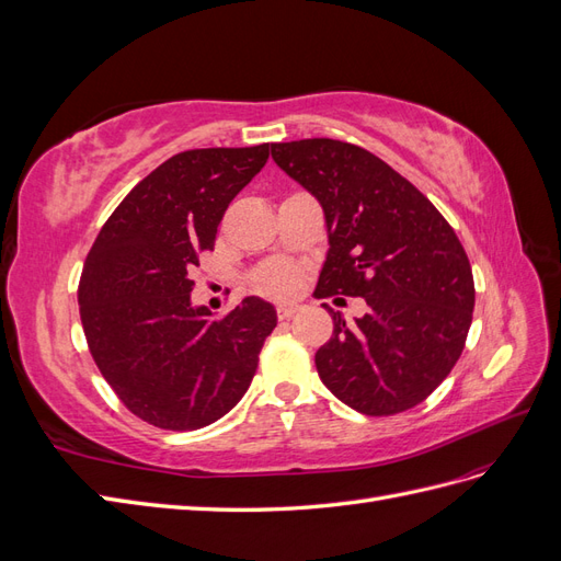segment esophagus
<instances>
[{
    "instance_id": "obj_1",
    "label": "esophagus",
    "mask_w": 561,
    "mask_h": 561,
    "mask_svg": "<svg viewBox=\"0 0 561 561\" xmlns=\"http://www.w3.org/2000/svg\"><path fill=\"white\" fill-rule=\"evenodd\" d=\"M297 311H299L297 304H280V307H278V318L280 320H290Z\"/></svg>"
}]
</instances>
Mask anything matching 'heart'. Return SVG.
Instances as JSON below:
<instances>
[{
  "label": "heart",
  "instance_id": "heart-1",
  "mask_svg": "<svg viewBox=\"0 0 561 561\" xmlns=\"http://www.w3.org/2000/svg\"><path fill=\"white\" fill-rule=\"evenodd\" d=\"M252 287L271 299L295 297L301 287V271L290 262H268L252 276Z\"/></svg>",
  "mask_w": 561,
  "mask_h": 561
}]
</instances>
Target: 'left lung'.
<instances>
[{"label": "left lung", "instance_id": "1", "mask_svg": "<svg viewBox=\"0 0 561 561\" xmlns=\"http://www.w3.org/2000/svg\"><path fill=\"white\" fill-rule=\"evenodd\" d=\"M271 157L325 213L316 297H363L316 353L318 377L351 410L390 416L447 379L472 322L468 254L416 186L371 151L330 138L271 145Z\"/></svg>", "mask_w": 561, "mask_h": 561}]
</instances>
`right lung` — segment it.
Masks as SVG:
<instances>
[{"label": "right lung", "instance_id": "obj_1", "mask_svg": "<svg viewBox=\"0 0 561 561\" xmlns=\"http://www.w3.org/2000/svg\"><path fill=\"white\" fill-rule=\"evenodd\" d=\"M266 159L268 142L180 151L133 186L83 262L79 313L93 360L151 426L196 431L222 419L276 328L274 304L260 297L222 320L192 304L201 252Z\"/></svg>", "mask_w": 561, "mask_h": 561}]
</instances>
